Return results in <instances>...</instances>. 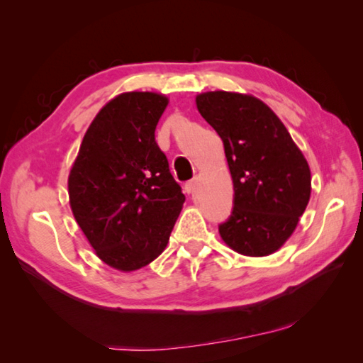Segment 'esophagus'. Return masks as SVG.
Instances as JSON below:
<instances>
[{"label":"esophagus","instance_id":"obj_1","mask_svg":"<svg viewBox=\"0 0 363 363\" xmlns=\"http://www.w3.org/2000/svg\"><path fill=\"white\" fill-rule=\"evenodd\" d=\"M195 186H196V177H194L192 181H189V182H186V186H184V190H186L187 194H192L194 190H195Z\"/></svg>","mask_w":363,"mask_h":363}]
</instances>
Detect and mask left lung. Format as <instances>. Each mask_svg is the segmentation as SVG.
I'll use <instances>...</instances> for the list:
<instances>
[{
  "mask_svg": "<svg viewBox=\"0 0 363 363\" xmlns=\"http://www.w3.org/2000/svg\"><path fill=\"white\" fill-rule=\"evenodd\" d=\"M216 130L235 190L233 211L219 235L237 253L261 257L284 247L311 199V169L274 110L261 99L230 91L195 97Z\"/></svg>",
  "mask_w": 363,
  "mask_h": 363,
  "instance_id": "obj_1",
  "label": "left lung"
}]
</instances>
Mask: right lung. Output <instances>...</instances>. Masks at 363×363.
<instances>
[{
    "label": "right lung",
    "mask_w": 363,
    "mask_h": 363,
    "mask_svg": "<svg viewBox=\"0 0 363 363\" xmlns=\"http://www.w3.org/2000/svg\"><path fill=\"white\" fill-rule=\"evenodd\" d=\"M168 102L149 91L115 96L89 125L70 168L73 216L97 257L120 272L163 253L186 201L155 143Z\"/></svg>",
    "instance_id": "obj_1"
}]
</instances>
